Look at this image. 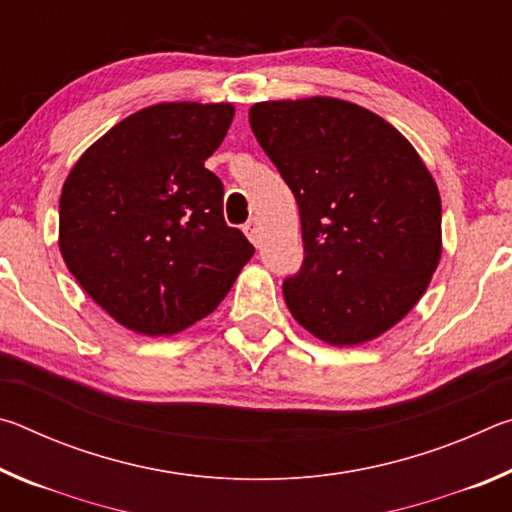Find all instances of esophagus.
I'll return each mask as SVG.
<instances>
[{
	"instance_id": "1",
	"label": "esophagus",
	"mask_w": 512,
	"mask_h": 512,
	"mask_svg": "<svg viewBox=\"0 0 512 512\" xmlns=\"http://www.w3.org/2000/svg\"><path fill=\"white\" fill-rule=\"evenodd\" d=\"M244 232L246 237L253 241V244H259V228H257V219H250L246 225H244Z\"/></svg>"
}]
</instances>
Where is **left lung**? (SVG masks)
I'll use <instances>...</instances> for the list:
<instances>
[{
    "instance_id": "left-lung-1",
    "label": "left lung",
    "mask_w": 512,
    "mask_h": 512,
    "mask_svg": "<svg viewBox=\"0 0 512 512\" xmlns=\"http://www.w3.org/2000/svg\"><path fill=\"white\" fill-rule=\"evenodd\" d=\"M248 117L300 210L305 259L282 284L291 316L329 345L377 339L422 298L443 253L429 169L357 103L264 101Z\"/></svg>"
}]
</instances>
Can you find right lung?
I'll return each mask as SVG.
<instances>
[{
  "instance_id": "right-lung-1",
  "label": "right lung",
  "mask_w": 512,
  "mask_h": 512,
  "mask_svg": "<svg viewBox=\"0 0 512 512\" xmlns=\"http://www.w3.org/2000/svg\"><path fill=\"white\" fill-rule=\"evenodd\" d=\"M232 103H158L85 151L60 194L69 273L119 325L183 332L219 307L255 248L223 219V183L205 160Z\"/></svg>"
}]
</instances>
